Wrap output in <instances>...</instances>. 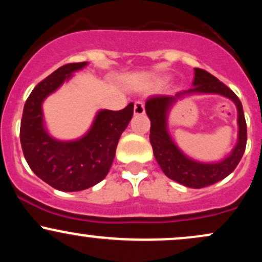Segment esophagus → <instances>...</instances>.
Masks as SVG:
<instances>
[{
    "label": "esophagus",
    "instance_id": "34e87169",
    "mask_svg": "<svg viewBox=\"0 0 262 262\" xmlns=\"http://www.w3.org/2000/svg\"><path fill=\"white\" fill-rule=\"evenodd\" d=\"M145 113V106H144L143 102H135L134 104V114L135 116H143Z\"/></svg>",
    "mask_w": 262,
    "mask_h": 262
}]
</instances>
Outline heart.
<instances>
[{
  "mask_svg": "<svg viewBox=\"0 0 262 262\" xmlns=\"http://www.w3.org/2000/svg\"><path fill=\"white\" fill-rule=\"evenodd\" d=\"M162 81H165V80H162Z\"/></svg>",
  "mask_w": 262,
  "mask_h": 262,
  "instance_id": "b5f03b06",
  "label": "heart"
}]
</instances>
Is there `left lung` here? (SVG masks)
Returning a JSON list of instances; mask_svg holds the SVG:
<instances>
[{"mask_svg":"<svg viewBox=\"0 0 262 262\" xmlns=\"http://www.w3.org/2000/svg\"><path fill=\"white\" fill-rule=\"evenodd\" d=\"M192 89L176 93L175 96H159L146 101L145 111L150 127V144L162 172L169 179L189 188H202L221 181L230 175L242 160L246 146V122L242 102L229 87L202 69H194ZM219 94L236 104L238 111V140L229 156L218 162H198L185 155L170 138L168 132V114L173 104L187 95Z\"/></svg>","mask_w":262,"mask_h":262,"instance_id":"8db88e82","label":"left lung"}]
</instances>
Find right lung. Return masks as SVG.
I'll return each mask as SVG.
<instances>
[{
  "mask_svg": "<svg viewBox=\"0 0 262 262\" xmlns=\"http://www.w3.org/2000/svg\"><path fill=\"white\" fill-rule=\"evenodd\" d=\"M87 65L85 61L59 68L34 87L23 108L19 137L26 160L39 179L59 191H82L101 182L111 169L119 138L133 117V103L121 111L100 110L82 137L60 140L50 135L43 102Z\"/></svg>",
  "mask_w": 262,
  "mask_h": 262,
  "instance_id": "obj_1",
  "label": "right lung"
}]
</instances>
